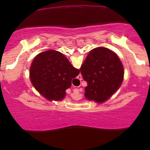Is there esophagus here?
<instances>
[{
  "label": "esophagus",
  "instance_id": "esophagus-1",
  "mask_svg": "<svg viewBox=\"0 0 150 150\" xmlns=\"http://www.w3.org/2000/svg\"><path fill=\"white\" fill-rule=\"evenodd\" d=\"M82 79V75H79L78 76V80H81ZM73 92H74V94H77L79 93V90H78V89H75L73 90Z\"/></svg>",
  "mask_w": 150,
  "mask_h": 150
}]
</instances>
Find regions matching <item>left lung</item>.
I'll return each instance as SVG.
<instances>
[{
	"label": "left lung",
	"mask_w": 150,
	"mask_h": 150,
	"mask_svg": "<svg viewBox=\"0 0 150 150\" xmlns=\"http://www.w3.org/2000/svg\"><path fill=\"white\" fill-rule=\"evenodd\" d=\"M84 80L87 82L85 96L97 103L109 99L121 85L124 70L119 58L104 47L92 49L80 68Z\"/></svg>",
	"instance_id": "obj_1"
}]
</instances>
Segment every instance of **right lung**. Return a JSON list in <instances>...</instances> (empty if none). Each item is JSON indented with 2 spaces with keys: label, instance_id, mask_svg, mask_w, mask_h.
Wrapping results in <instances>:
<instances>
[{
  "label": "right lung",
  "instance_id": "1",
  "mask_svg": "<svg viewBox=\"0 0 150 150\" xmlns=\"http://www.w3.org/2000/svg\"><path fill=\"white\" fill-rule=\"evenodd\" d=\"M80 73L63 53L49 50L34 58L30 70L31 82L34 88L50 101H61L71 81Z\"/></svg>",
  "mask_w": 150,
  "mask_h": 150
}]
</instances>
